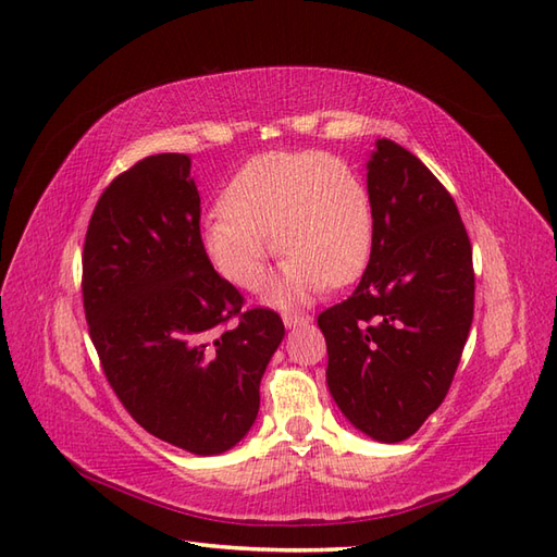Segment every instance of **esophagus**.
<instances>
[{
    "label": "esophagus",
    "mask_w": 557,
    "mask_h": 557,
    "mask_svg": "<svg viewBox=\"0 0 557 557\" xmlns=\"http://www.w3.org/2000/svg\"><path fill=\"white\" fill-rule=\"evenodd\" d=\"M282 321H285V325L292 330V327H297V325L311 323V315H304V313H282Z\"/></svg>",
    "instance_id": "esophagus-1"
}]
</instances>
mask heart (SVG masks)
I'll return each instance as SVG.
<instances>
[{"mask_svg":"<svg viewBox=\"0 0 557 557\" xmlns=\"http://www.w3.org/2000/svg\"><path fill=\"white\" fill-rule=\"evenodd\" d=\"M222 203L203 218L200 242L210 263L236 287L258 285L275 239L287 253L268 287L275 301L349 285L369 263V188L345 160L318 150L256 156L232 176Z\"/></svg>","mask_w":557,"mask_h":557,"instance_id":"heart-1","label":"heart"}]
</instances>
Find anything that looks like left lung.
<instances>
[{
	"label": "left lung",
	"instance_id": "8db88e82",
	"mask_svg": "<svg viewBox=\"0 0 557 557\" xmlns=\"http://www.w3.org/2000/svg\"><path fill=\"white\" fill-rule=\"evenodd\" d=\"M373 248L359 287L318 315L327 387L354 429L399 443L443 405L474 318L471 244L447 188L395 140H375Z\"/></svg>",
	"mask_w": 557,
	"mask_h": 557
}]
</instances>
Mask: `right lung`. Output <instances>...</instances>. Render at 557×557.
Instances as JSON below:
<instances>
[{"instance_id":"1","label":"right lung","mask_w":557,"mask_h":557,"mask_svg":"<svg viewBox=\"0 0 557 557\" xmlns=\"http://www.w3.org/2000/svg\"><path fill=\"white\" fill-rule=\"evenodd\" d=\"M242 306L203 251L191 158H144L104 188L83 244V309L104 375L150 435L206 457L251 431L285 325Z\"/></svg>"}]
</instances>
